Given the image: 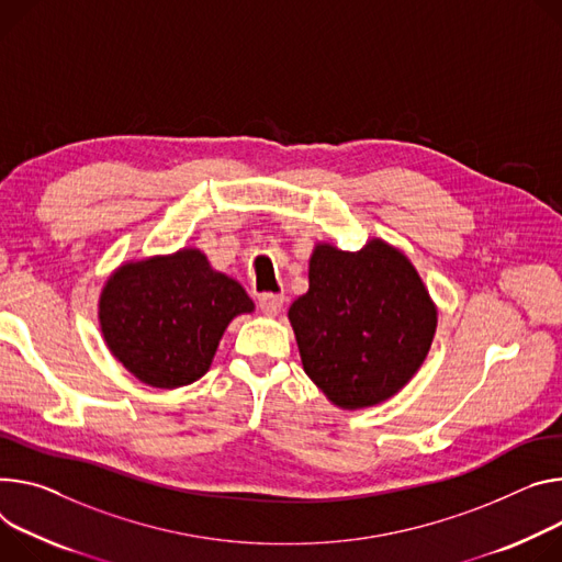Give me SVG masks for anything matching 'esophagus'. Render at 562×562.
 Returning <instances> with one entry per match:
<instances>
[{"label":"esophagus","instance_id":"esophagus-1","mask_svg":"<svg viewBox=\"0 0 562 562\" xmlns=\"http://www.w3.org/2000/svg\"><path fill=\"white\" fill-rule=\"evenodd\" d=\"M284 307V295H276V293H262L260 295V310L269 316L280 314Z\"/></svg>","mask_w":562,"mask_h":562}]
</instances>
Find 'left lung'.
Instances as JSON below:
<instances>
[{"label": "left lung", "instance_id": "8db88e82", "mask_svg": "<svg viewBox=\"0 0 562 562\" xmlns=\"http://www.w3.org/2000/svg\"><path fill=\"white\" fill-rule=\"evenodd\" d=\"M302 368L327 398L359 411L394 396L422 368L437 310L417 269L383 239L347 252L318 244L310 291L289 310Z\"/></svg>", "mask_w": 562, "mask_h": 562}]
</instances>
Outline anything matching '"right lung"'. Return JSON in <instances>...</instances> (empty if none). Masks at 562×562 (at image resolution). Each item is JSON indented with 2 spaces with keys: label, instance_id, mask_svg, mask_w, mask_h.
<instances>
[{
  "label": "right lung",
  "instance_id": "1",
  "mask_svg": "<svg viewBox=\"0 0 562 562\" xmlns=\"http://www.w3.org/2000/svg\"><path fill=\"white\" fill-rule=\"evenodd\" d=\"M255 310L199 248L119 267L98 302L110 351L138 381L172 390L209 372L228 323Z\"/></svg>",
  "mask_w": 562,
  "mask_h": 562
}]
</instances>
